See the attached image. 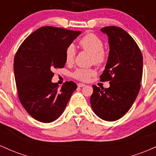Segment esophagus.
<instances>
[{
	"label": "esophagus",
	"mask_w": 156,
	"mask_h": 156,
	"mask_svg": "<svg viewBox=\"0 0 156 156\" xmlns=\"http://www.w3.org/2000/svg\"><path fill=\"white\" fill-rule=\"evenodd\" d=\"M85 84L84 83H78V87H85Z\"/></svg>",
	"instance_id": "34e87169"
}]
</instances>
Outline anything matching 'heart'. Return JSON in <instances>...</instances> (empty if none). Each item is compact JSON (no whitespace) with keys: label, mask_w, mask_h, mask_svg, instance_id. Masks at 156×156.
I'll list each match as a JSON object with an SVG mask.
<instances>
[{"label":"heart","mask_w":156,"mask_h":156,"mask_svg":"<svg viewBox=\"0 0 156 156\" xmlns=\"http://www.w3.org/2000/svg\"><path fill=\"white\" fill-rule=\"evenodd\" d=\"M79 46L83 50L91 52L92 54V62L98 65L103 64L106 60V53L103 50V42L100 37L89 33L84 35L79 40ZM76 51L74 44H70L66 48L64 58L67 64H73L76 58ZM96 75V71L92 68H78L73 73V77L81 81H88Z\"/></svg>","instance_id":"obj_1"}]
</instances>
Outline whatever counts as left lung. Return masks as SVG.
Returning <instances> with one entry per match:
<instances>
[{
	"label": "left lung",
	"mask_w": 156,
	"mask_h": 156,
	"mask_svg": "<svg viewBox=\"0 0 156 156\" xmlns=\"http://www.w3.org/2000/svg\"><path fill=\"white\" fill-rule=\"evenodd\" d=\"M101 31L108 37L109 54L101 81H109V88L93 85L92 108L105 121L120 119L129 111L139 94L143 72V58L139 46L119 27L107 26Z\"/></svg>",
	"instance_id": "obj_1"
}]
</instances>
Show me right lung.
I'll use <instances>...</instances> for the list:
<instances>
[{
  "label": "right lung",
  "instance_id": "add662e5",
  "mask_svg": "<svg viewBox=\"0 0 156 156\" xmlns=\"http://www.w3.org/2000/svg\"><path fill=\"white\" fill-rule=\"evenodd\" d=\"M81 32L43 26L30 34L17 50L14 72L17 93L26 112L42 122H52L64 112L77 85L52 83L53 71L65 65L64 52Z\"/></svg>",
  "mask_w": 156,
  "mask_h": 156
}]
</instances>
